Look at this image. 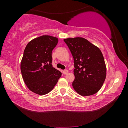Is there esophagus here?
Returning a JSON list of instances; mask_svg holds the SVG:
<instances>
[{
  "mask_svg": "<svg viewBox=\"0 0 128 128\" xmlns=\"http://www.w3.org/2000/svg\"><path fill=\"white\" fill-rule=\"evenodd\" d=\"M68 73V70H64L63 71V73H64V74H66Z\"/></svg>",
  "mask_w": 128,
  "mask_h": 128,
  "instance_id": "obj_1",
  "label": "esophagus"
}]
</instances>
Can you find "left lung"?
<instances>
[{
    "label": "left lung",
    "instance_id": "8db88e82",
    "mask_svg": "<svg viewBox=\"0 0 128 128\" xmlns=\"http://www.w3.org/2000/svg\"><path fill=\"white\" fill-rule=\"evenodd\" d=\"M74 60V90L83 96H92L100 90L106 69L100 50L84 38L64 39Z\"/></svg>",
    "mask_w": 128,
    "mask_h": 128
}]
</instances>
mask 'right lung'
<instances>
[{
  "label": "right lung",
  "instance_id": "obj_1",
  "mask_svg": "<svg viewBox=\"0 0 128 128\" xmlns=\"http://www.w3.org/2000/svg\"><path fill=\"white\" fill-rule=\"evenodd\" d=\"M58 42L56 37L42 36L30 41L24 50L21 72L29 90L36 94L50 92L62 75L52 64V52Z\"/></svg>",
  "mask_w": 128,
  "mask_h": 128
}]
</instances>
